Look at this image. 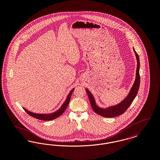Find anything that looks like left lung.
<instances>
[{"instance_id":"1","label":"left lung","mask_w":160,"mask_h":160,"mask_svg":"<svg viewBox=\"0 0 160 160\" xmlns=\"http://www.w3.org/2000/svg\"><path fill=\"white\" fill-rule=\"evenodd\" d=\"M134 51L136 54L137 61L136 80L134 82V83L133 84L132 87L131 88L128 95L125 99L122 101L121 102H120L119 104L114 106L110 107L107 108H102L97 106L95 100L94 99L92 94L88 89H86V91L87 92L88 95L89 97L92 108L93 110L96 113L99 114L101 116L105 117V118H113V117L119 116L125 112V111L130 106V105L132 102L133 100L136 97L138 91L140 83V74H139L140 61H139L138 55L136 53V52L135 51L134 48Z\"/></svg>"}]
</instances>
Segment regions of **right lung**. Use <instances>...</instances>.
Wrapping results in <instances>:
<instances>
[{
	"mask_svg": "<svg viewBox=\"0 0 160 160\" xmlns=\"http://www.w3.org/2000/svg\"><path fill=\"white\" fill-rule=\"evenodd\" d=\"M74 90V88L72 89L71 92L69 93L68 95L67 98V99L65 100V101L64 102V103L62 104V106H61V108L58 110L56 112L50 113V114H38V113H32L31 112L28 111V110H26V108H23V109L26 111V112L28 114H29L31 116L37 118L39 120H42V121H51V120H53L54 119L58 118L59 116H60L62 113L65 112V110H66V108H67V107L68 106L69 101H70V98L72 95V93L73 91Z\"/></svg>",
	"mask_w": 160,
	"mask_h": 160,
	"instance_id": "right-lung-1",
	"label": "right lung"
}]
</instances>
